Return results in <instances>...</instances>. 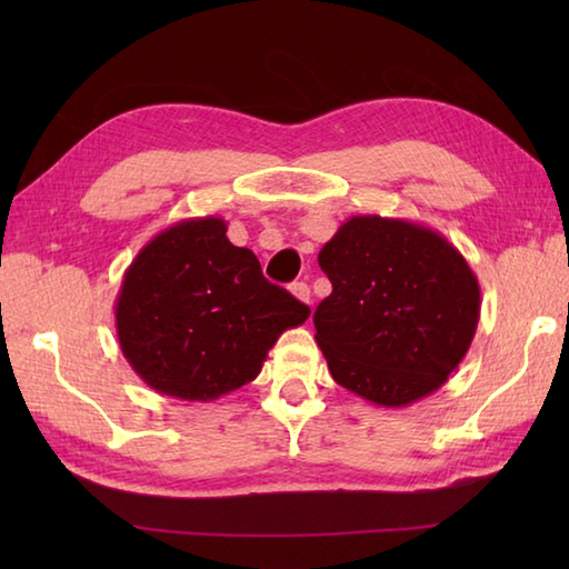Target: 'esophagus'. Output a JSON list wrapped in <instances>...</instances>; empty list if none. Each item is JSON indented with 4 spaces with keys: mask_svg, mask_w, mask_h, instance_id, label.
Masks as SVG:
<instances>
[{
    "mask_svg": "<svg viewBox=\"0 0 569 569\" xmlns=\"http://www.w3.org/2000/svg\"><path fill=\"white\" fill-rule=\"evenodd\" d=\"M291 293L300 300V303H312V296H310V288H308V283H303V281H300V283H293L291 286Z\"/></svg>",
    "mask_w": 569,
    "mask_h": 569,
    "instance_id": "obj_1",
    "label": "esophagus"
}]
</instances>
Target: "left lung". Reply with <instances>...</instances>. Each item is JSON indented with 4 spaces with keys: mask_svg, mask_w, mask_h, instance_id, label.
Returning a JSON list of instances; mask_svg holds the SVG:
<instances>
[{
    "mask_svg": "<svg viewBox=\"0 0 569 569\" xmlns=\"http://www.w3.org/2000/svg\"><path fill=\"white\" fill-rule=\"evenodd\" d=\"M318 263L332 293L312 320L332 379L381 408L438 391L475 340L481 308L457 247L426 224L355 214Z\"/></svg>",
    "mask_w": 569,
    "mask_h": 569,
    "instance_id": "obj_1",
    "label": "left lung"
}]
</instances>
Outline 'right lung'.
I'll use <instances>...</instances> for the list:
<instances>
[{"instance_id":"right-lung-1","label":"right lung","mask_w":569,"mask_h":569,"mask_svg":"<svg viewBox=\"0 0 569 569\" xmlns=\"http://www.w3.org/2000/svg\"><path fill=\"white\" fill-rule=\"evenodd\" d=\"M308 316L212 214L149 239L114 303L117 340L139 379L156 393L200 403L257 379L278 337Z\"/></svg>"}]
</instances>
